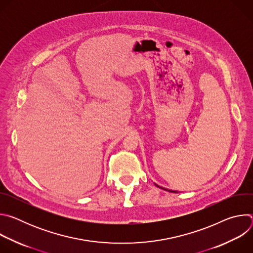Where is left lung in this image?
<instances>
[{"mask_svg": "<svg viewBox=\"0 0 253 253\" xmlns=\"http://www.w3.org/2000/svg\"><path fill=\"white\" fill-rule=\"evenodd\" d=\"M155 185H156V184H155ZM156 186H157V187H159L158 185H156ZM160 188H162V189H164V190H168V189H165V188H163V187H160ZM168 191H169V192H174V193H177V191H172V190H168Z\"/></svg>", "mask_w": 253, "mask_h": 253, "instance_id": "left-lung-1", "label": "left lung"}]
</instances>
